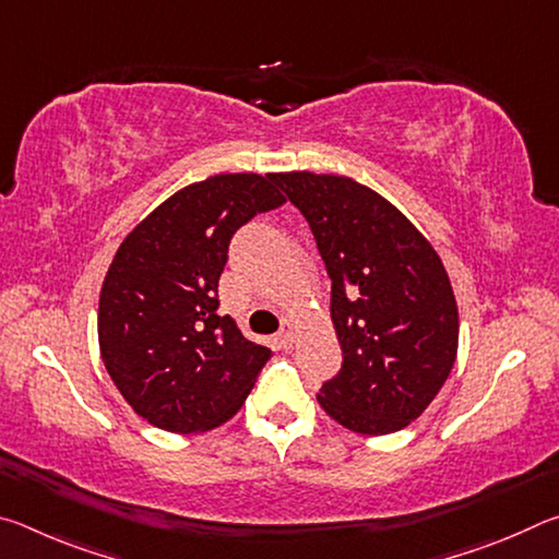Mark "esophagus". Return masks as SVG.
<instances>
[{
    "instance_id": "obj_1",
    "label": "esophagus",
    "mask_w": 559,
    "mask_h": 559,
    "mask_svg": "<svg viewBox=\"0 0 559 559\" xmlns=\"http://www.w3.org/2000/svg\"><path fill=\"white\" fill-rule=\"evenodd\" d=\"M293 337H296V325H293L290 318H283L281 320V330H278V340L283 347H288L293 343Z\"/></svg>"
}]
</instances>
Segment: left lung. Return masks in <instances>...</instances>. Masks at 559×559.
Returning <instances> with one entry per match:
<instances>
[{
  "label": "left lung",
  "instance_id": "left-lung-1",
  "mask_svg": "<svg viewBox=\"0 0 559 559\" xmlns=\"http://www.w3.org/2000/svg\"><path fill=\"white\" fill-rule=\"evenodd\" d=\"M325 261L343 367L318 402L355 433L384 437L421 416L459 353V308L439 253L374 189L343 175L278 173Z\"/></svg>",
  "mask_w": 559,
  "mask_h": 559
}]
</instances>
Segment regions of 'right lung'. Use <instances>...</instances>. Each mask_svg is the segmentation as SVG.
Wrapping results in <instances>:
<instances>
[{
  "instance_id": "1",
  "label": "right lung",
  "mask_w": 559,
  "mask_h": 559,
  "mask_svg": "<svg viewBox=\"0 0 559 559\" xmlns=\"http://www.w3.org/2000/svg\"><path fill=\"white\" fill-rule=\"evenodd\" d=\"M283 202L273 175H214L179 189L118 246L100 288V357L153 427H222L271 359L231 316H216V288L236 229Z\"/></svg>"
}]
</instances>
